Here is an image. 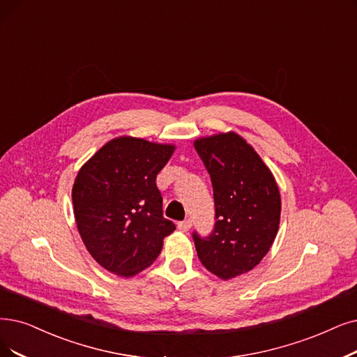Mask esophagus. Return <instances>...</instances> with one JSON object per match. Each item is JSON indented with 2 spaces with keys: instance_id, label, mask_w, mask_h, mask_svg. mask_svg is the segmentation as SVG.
<instances>
[{
  "instance_id": "esophagus-1",
  "label": "esophagus",
  "mask_w": 357,
  "mask_h": 357,
  "mask_svg": "<svg viewBox=\"0 0 357 357\" xmlns=\"http://www.w3.org/2000/svg\"><path fill=\"white\" fill-rule=\"evenodd\" d=\"M177 227H178V230H180V231H183V233H188V231L190 230V227H192V221H190V220L180 221V222L177 224Z\"/></svg>"
}]
</instances>
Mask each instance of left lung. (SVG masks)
I'll return each mask as SVG.
<instances>
[{"label": "left lung", "mask_w": 357, "mask_h": 357, "mask_svg": "<svg viewBox=\"0 0 357 357\" xmlns=\"http://www.w3.org/2000/svg\"><path fill=\"white\" fill-rule=\"evenodd\" d=\"M211 176L215 228L193 233L202 265L221 280L249 273L273 246L280 227L281 196L271 169L234 132L195 140Z\"/></svg>", "instance_id": "1"}]
</instances>
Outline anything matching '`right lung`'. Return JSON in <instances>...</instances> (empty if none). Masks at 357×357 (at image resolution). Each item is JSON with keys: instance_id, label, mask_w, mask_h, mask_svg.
Instances as JSON below:
<instances>
[{"instance_id": "right-lung-1", "label": "right lung", "mask_w": 357, "mask_h": 357, "mask_svg": "<svg viewBox=\"0 0 357 357\" xmlns=\"http://www.w3.org/2000/svg\"><path fill=\"white\" fill-rule=\"evenodd\" d=\"M176 146L120 136L96 151L76 176L71 199L79 234L92 258L129 278L161 253L176 230L162 215L156 176Z\"/></svg>"}]
</instances>
